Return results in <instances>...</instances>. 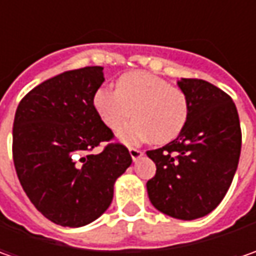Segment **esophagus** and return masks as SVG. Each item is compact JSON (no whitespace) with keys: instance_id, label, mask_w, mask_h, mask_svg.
I'll use <instances>...</instances> for the list:
<instances>
[{"instance_id":"34e87169","label":"esophagus","mask_w":256,"mask_h":256,"mask_svg":"<svg viewBox=\"0 0 256 256\" xmlns=\"http://www.w3.org/2000/svg\"><path fill=\"white\" fill-rule=\"evenodd\" d=\"M130 154H131V158H132L134 161H136V160H140L141 156L144 155V152L141 150H138V148H134V146H130Z\"/></svg>"}]
</instances>
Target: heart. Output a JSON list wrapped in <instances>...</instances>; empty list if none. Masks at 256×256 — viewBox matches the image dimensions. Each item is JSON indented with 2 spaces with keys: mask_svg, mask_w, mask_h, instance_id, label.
Instances as JSON below:
<instances>
[{
  "mask_svg": "<svg viewBox=\"0 0 256 256\" xmlns=\"http://www.w3.org/2000/svg\"><path fill=\"white\" fill-rule=\"evenodd\" d=\"M92 105L101 122L114 132L134 115L135 121L120 134L126 144L146 140L156 145L171 142L182 132L190 116L185 92L145 71L121 75L115 91L96 90Z\"/></svg>",
  "mask_w": 256,
  "mask_h": 256,
  "instance_id": "b5f03b06",
  "label": "heart"
}]
</instances>
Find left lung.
<instances>
[{
	"instance_id": "left-lung-1",
	"label": "left lung",
	"mask_w": 256,
	"mask_h": 256,
	"mask_svg": "<svg viewBox=\"0 0 256 256\" xmlns=\"http://www.w3.org/2000/svg\"><path fill=\"white\" fill-rule=\"evenodd\" d=\"M178 85L190 102L188 122L176 140L146 151L156 165L146 190L158 211L190 221L224 200L238 168L242 134L228 94L198 78H182Z\"/></svg>"
}]
</instances>
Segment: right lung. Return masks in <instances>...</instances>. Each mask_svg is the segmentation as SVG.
Here are the masks:
<instances>
[{
    "instance_id": "add662e5",
    "label": "right lung",
    "mask_w": 256,
    "mask_h": 256,
    "mask_svg": "<svg viewBox=\"0 0 256 256\" xmlns=\"http://www.w3.org/2000/svg\"><path fill=\"white\" fill-rule=\"evenodd\" d=\"M102 70L85 66L50 78L26 94L15 112L18 180L35 208L56 225L84 226L101 216L116 178L132 162L94 110ZM101 143L103 150L94 153Z\"/></svg>"
}]
</instances>
